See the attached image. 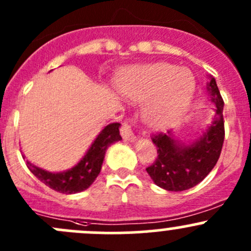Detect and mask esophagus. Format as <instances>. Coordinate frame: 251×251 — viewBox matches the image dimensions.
<instances>
[{
    "mask_svg": "<svg viewBox=\"0 0 251 251\" xmlns=\"http://www.w3.org/2000/svg\"><path fill=\"white\" fill-rule=\"evenodd\" d=\"M121 136L126 142H135L137 140L136 135L133 133L132 127H131L130 124L127 123H124L123 126H121Z\"/></svg>",
    "mask_w": 251,
    "mask_h": 251,
    "instance_id": "34e87169",
    "label": "esophagus"
}]
</instances>
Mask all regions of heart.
I'll return each mask as SVG.
<instances>
[{"label": "heart", "mask_w": 251, "mask_h": 251, "mask_svg": "<svg viewBox=\"0 0 251 251\" xmlns=\"http://www.w3.org/2000/svg\"><path fill=\"white\" fill-rule=\"evenodd\" d=\"M118 88L128 100L144 103L143 116L149 126L166 128L175 125L191 107L196 78L186 68L154 63L124 75Z\"/></svg>", "instance_id": "1"}]
</instances>
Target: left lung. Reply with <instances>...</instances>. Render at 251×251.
<instances>
[{"label": "left lung", "mask_w": 251, "mask_h": 251, "mask_svg": "<svg viewBox=\"0 0 251 251\" xmlns=\"http://www.w3.org/2000/svg\"><path fill=\"white\" fill-rule=\"evenodd\" d=\"M206 91L216 107L215 118L196 140L184 143L171 131L151 137L158 156L146 170L160 188L170 192L192 188L203 181L219 160L225 140L224 100L212 76L206 83Z\"/></svg>", "instance_id": "left-lung-1"}]
</instances>
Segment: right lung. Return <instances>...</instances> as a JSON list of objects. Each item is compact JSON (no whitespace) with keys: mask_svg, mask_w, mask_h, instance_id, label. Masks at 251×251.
Listing matches in <instances>:
<instances>
[{"mask_svg":"<svg viewBox=\"0 0 251 251\" xmlns=\"http://www.w3.org/2000/svg\"><path fill=\"white\" fill-rule=\"evenodd\" d=\"M119 127V123H113L105 126L92 142L81 160L69 170L50 173L29 161H26V166L40 181L59 193L74 194L85 191L100 175L108 147L123 140Z\"/></svg>","mask_w":251,"mask_h":251,"instance_id":"obj_1","label":"right lung"}]
</instances>
